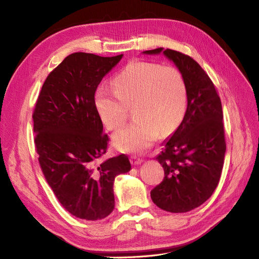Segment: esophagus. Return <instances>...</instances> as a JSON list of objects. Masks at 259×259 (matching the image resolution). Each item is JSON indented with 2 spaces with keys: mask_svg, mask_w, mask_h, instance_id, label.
Returning <instances> with one entry per match:
<instances>
[{
  "mask_svg": "<svg viewBox=\"0 0 259 259\" xmlns=\"http://www.w3.org/2000/svg\"><path fill=\"white\" fill-rule=\"evenodd\" d=\"M130 161H131V163L134 164V165H139V164H141L142 162H143V160L142 159H139V158H137V157H131V159H130Z\"/></svg>",
  "mask_w": 259,
  "mask_h": 259,
  "instance_id": "1",
  "label": "esophagus"
}]
</instances>
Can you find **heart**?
<instances>
[{"label": "heart", "mask_w": 259, "mask_h": 259, "mask_svg": "<svg viewBox=\"0 0 259 259\" xmlns=\"http://www.w3.org/2000/svg\"><path fill=\"white\" fill-rule=\"evenodd\" d=\"M112 90L98 88L95 108L102 124L116 130L134 107L136 121L118 130L112 144L119 151L143 152L181 124L188 107V90L181 73L170 66L134 62L115 77Z\"/></svg>", "instance_id": "obj_1"}]
</instances>
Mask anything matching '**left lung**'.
<instances>
[{
    "label": "left lung",
    "mask_w": 259,
    "mask_h": 259,
    "mask_svg": "<svg viewBox=\"0 0 259 259\" xmlns=\"http://www.w3.org/2000/svg\"><path fill=\"white\" fill-rule=\"evenodd\" d=\"M142 54H163L185 80V116L157 157L164 179L151 191L158 207L185 213L208 200L220 182L226 151L221 99L214 83L193 58L162 47Z\"/></svg>",
    "instance_id": "left-lung-1"
}]
</instances>
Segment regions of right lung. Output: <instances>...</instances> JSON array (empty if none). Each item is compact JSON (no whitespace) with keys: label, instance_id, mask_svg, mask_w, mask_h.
Wrapping results in <instances>:
<instances>
[{"label":"right lung","instance_id":"obj_1","mask_svg":"<svg viewBox=\"0 0 259 259\" xmlns=\"http://www.w3.org/2000/svg\"><path fill=\"white\" fill-rule=\"evenodd\" d=\"M122 56L70 54L46 78L33 113L46 181L66 211L81 220H102L113 211V182L131 169L124 154L101 161L109 139L94 102L102 78Z\"/></svg>","mask_w":259,"mask_h":259}]
</instances>
